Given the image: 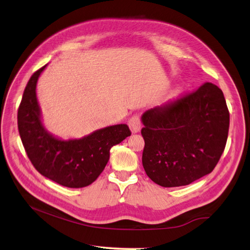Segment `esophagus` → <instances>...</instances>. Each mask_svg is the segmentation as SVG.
Segmentation results:
<instances>
[{"label":"esophagus","mask_w":250,"mask_h":250,"mask_svg":"<svg viewBox=\"0 0 250 250\" xmlns=\"http://www.w3.org/2000/svg\"><path fill=\"white\" fill-rule=\"evenodd\" d=\"M129 126L132 133H137V132H140L142 129V122H141L140 117L136 115L131 117L129 120Z\"/></svg>","instance_id":"1"}]
</instances>
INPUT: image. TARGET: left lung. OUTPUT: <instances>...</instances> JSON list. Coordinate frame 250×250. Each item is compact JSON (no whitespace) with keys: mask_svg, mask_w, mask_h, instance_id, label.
Segmentation results:
<instances>
[{"mask_svg":"<svg viewBox=\"0 0 250 250\" xmlns=\"http://www.w3.org/2000/svg\"><path fill=\"white\" fill-rule=\"evenodd\" d=\"M141 119L143 167L162 187L186 186L209 174L225 150L230 114L224 93L211 83L146 110Z\"/></svg>","mask_w":250,"mask_h":250,"instance_id":"1","label":"left lung"}]
</instances>
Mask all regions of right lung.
<instances>
[{
  "instance_id": "right-lung-1",
  "label": "right lung",
  "mask_w": 250,
  "mask_h": 250,
  "mask_svg": "<svg viewBox=\"0 0 250 250\" xmlns=\"http://www.w3.org/2000/svg\"><path fill=\"white\" fill-rule=\"evenodd\" d=\"M47 65L31 76L18 109V130L24 149L43 176L68 188L92 184L109 160L110 148L131 135L126 125L93 131L82 139L62 140L47 131L36 97V84Z\"/></svg>"
}]
</instances>
